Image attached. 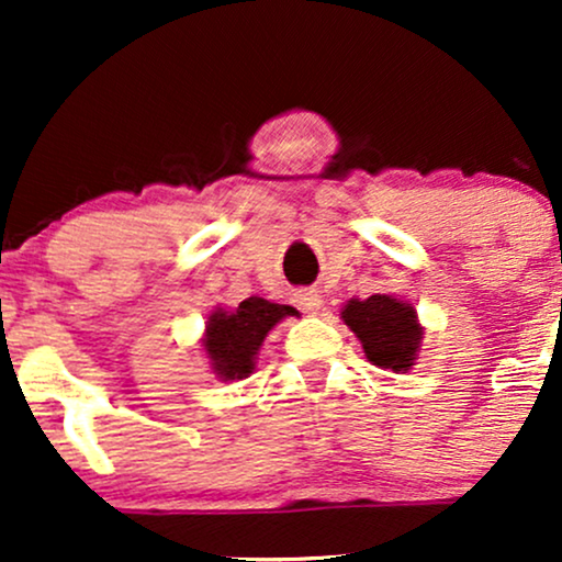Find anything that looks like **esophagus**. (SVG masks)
Listing matches in <instances>:
<instances>
[{"instance_id":"1","label":"esophagus","mask_w":562,"mask_h":562,"mask_svg":"<svg viewBox=\"0 0 562 562\" xmlns=\"http://www.w3.org/2000/svg\"><path fill=\"white\" fill-rule=\"evenodd\" d=\"M295 303H299L306 314H317L322 306L319 290H299V293H295Z\"/></svg>"}]
</instances>
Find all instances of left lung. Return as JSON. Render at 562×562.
<instances>
[{
    "label": "left lung",
    "instance_id": "obj_1",
    "mask_svg": "<svg viewBox=\"0 0 562 562\" xmlns=\"http://www.w3.org/2000/svg\"><path fill=\"white\" fill-rule=\"evenodd\" d=\"M340 317L362 340L364 357L372 364L393 372L412 370L423 340V327L412 303L375 293L364 301H348Z\"/></svg>",
    "mask_w": 562,
    "mask_h": 562
}]
</instances>
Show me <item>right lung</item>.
<instances>
[{
    "label": "right lung",
    "instance_id": "add662e5",
    "mask_svg": "<svg viewBox=\"0 0 562 562\" xmlns=\"http://www.w3.org/2000/svg\"><path fill=\"white\" fill-rule=\"evenodd\" d=\"M293 306H282L259 295H250L240 306L224 312L216 308L205 325V353L218 380H243L254 372L256 353L277 322L293 317Z\"/></svg>",
    "mask_w": 562,
    "mask_h": 562
}]
</instances>
